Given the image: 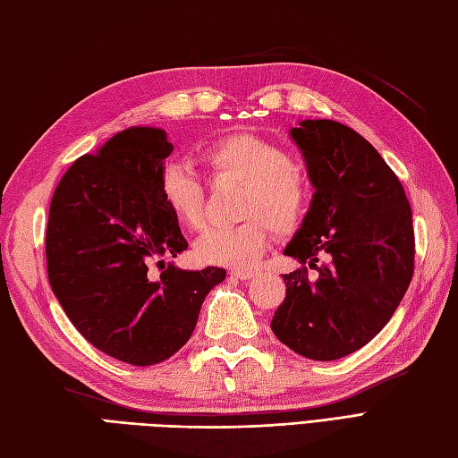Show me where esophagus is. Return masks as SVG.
<instances>
[{
  "instance_id": "obj_1",
  "label": "esophagus",
  "mask_w": 458,
  "mask_h": 458,
  "mask_svg": "<svg viewBox=\"0 0 458 458\" xmlns=\"http://www.w3.org/2000/svg\"><path fill=\"white\" fill-rule=\"evenodd\" d=\"M231 277H235V280H250L252 272L250 270H231Z\"/></svg>"
}]
</instances>
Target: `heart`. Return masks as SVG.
<instances>
[{
  "label": "heart",
  "instance_id": "b5f03b06",
  "mask_svg": "<svg viewBox=\"0 0 458 458\" xmlns=\"http://www.w3.org/2000/svg\"><path fill=\"white\" fill-rule=\"evenodd\" d=\"M204 161L217 176L247 182L241 217L233 227H211L196 242L198 260L211 266L249 267L267 244V225L276 233L292 231L303 217L310 184L301 166L282 145L252 133H229L211 141ZM161 196L186 229L204 223V186L191 166L169 163L161 173Z\"/></svg>",
  "mask_w": 458,
  "mask_h": 458
}]
</instances>
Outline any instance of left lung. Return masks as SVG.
<instances>
[{
  "mask_svg": "<svg viewBox=\"0 0 458 458\" xmlns=\"http://www.w3.org/2000/svg\"><path fill=\"white\" fill-rule=\"evenodd\" d=\"M289 133L315 194L284 250L303 266L284 274L285 299L270 327L303 358L334 361L369 344L403 301L414 274L411 209L398 176L358 131L303 120Z\"/></svg>",
  "mask_w": 458,
  "mask_h": 458,
  "instance_id": "left-lung-1",
  "label": "left lung"
}]
</instances>
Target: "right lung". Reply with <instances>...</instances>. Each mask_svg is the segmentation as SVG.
Returning a JSON list of instances; mask_svg holds the SVG:
<instances>
[{
  "label": "right lung",
  "instance_id": "add662e5",
  "mask_svg": "<svg viewBox=\"0 0 458 458\" xmlns=\"http://www.w3.org/2000/svg\"><path fill=\"white\" fill-rule=\"evenodd\" d=\"M173 149L161 128L118 131L70 166L48 214V280L65 315L95 348L140 367L191 340L206 295L225 280L223 267L192 272L161 260L188 249L161 196Z\"/></svg>",
  "mask_w": 458,
  "mask_h": 458
}]
</instances>
